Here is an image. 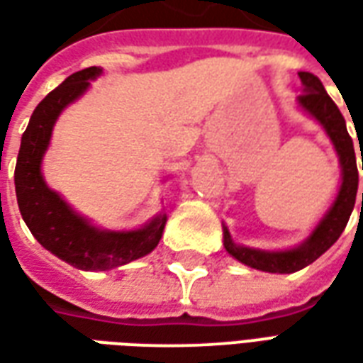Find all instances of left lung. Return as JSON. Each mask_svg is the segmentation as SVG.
Listing matches in <instances>:
<instances>
[{
  "instance_id": "left-lung-1",
  "label": "left lung",
  "mask_w": 363,
  "mask_h": 363,
  "mask_svg": "<svg viewBox=\"0 0 363 363\" xmlns=\"http://www.w3.org/2000/svg\"><path fill=\"white\" fill-rule=\"evenodd\" d=\"M297 75H299L301 85H303V93L297 96V106L305 114H309L325 130L328 140L333 142V147L338 155V163H340V186H338L333 204L320 218L319 223L315 225L311 235L294 249L264 251V249H257V247L239 245L233 241L228 225H223L225 251L233 259L243 262L245 267L257 268V270L270 274L297 272V270L315 262L323 252H327L336 243V239L340 237L346 223L350 220L352 210L356 204V194H358V163H356V153H354V142H352L350 134L346 130V120L338 111L335 101L328 96L317 75L309 74V72H299Z\"/></svg>"
}]
</instances>
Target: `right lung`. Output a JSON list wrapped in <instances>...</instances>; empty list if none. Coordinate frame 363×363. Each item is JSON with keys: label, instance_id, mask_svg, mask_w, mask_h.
I'll list each match as a JSON object with an SVG mask.
<instances>
[{"label": "right lung", "instance_id": "right-lung-1", "mask_svg": "<svg viewBox=\"0 0 363 363\" xmlns=\"http://www.w3.org/2000/svg\"><path fill=\"white\" fill-rule=\"evenodd\" d=\"M103 74L101 67L75 72L38 103L21 138L15 167V192L21 216L46 251L85 272H103L124 267L150 255L161 241L167 213L161 210L145 225L130 231H112L75 212L43 174L44 153L50 145L52 130L62 111L75 103Z\"/></svg>", "mask_w": 363, "mask_h": 363}]
</instances>
